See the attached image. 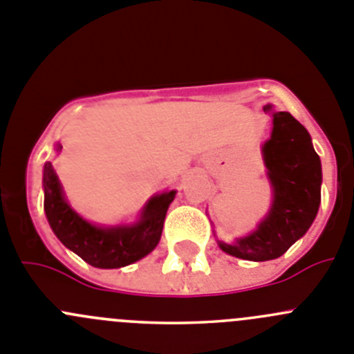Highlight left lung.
Returning a JSON list of instances; mask_svg holds the SVG:
<instances>
[{
	"label": "left lung",
	"mask_w": 354,
	"mask_h": 354,
	"mask_svg": "<svg viewBox=\"0 0 354 354\" xmlns=\"http://www.w3.org/2000/svg\"><path fill=\"white\" fill-rule=\"evenodd\" d=\"M264 111H272V106ZM272 114V138L263 145L266 174L273 189L272 208L248 236L231 245L218 241L229 256L247 261L282 256L308 231L321 203V160L307 129L284 111Z\"/></svg>",
	"instance_id": "obj_1"
}]
</instances>
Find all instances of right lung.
Listing matches in <instances>:
<instances>
[{
  "mask_svg": "<svg viewBox=\"0 0 354 354\" xmlns=\"http://www.w3.org/2000/svg\"><path fill=\"white\" fill-rule=\"evenodd\" d=\"M56 149L59 151L62 145ZM174 196L176 190L151 197L136 224L100 227L72 209L53 164L44 165V209L50 229L66 248L95 268H122L148 256L160 241L165 213Z\"/></svg>",
  "mask_w": 354,
  "mask_h": 354,
  "instance_id": "obj_1",
  "label": "right lung"
}]
</instances>
